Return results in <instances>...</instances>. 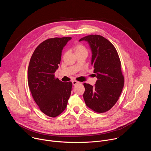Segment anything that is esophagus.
I'll return each mask as SVG.
<instances>
[{
    "mask_svg": "<svg viewBox=\"0 0 151 151\" xmlns=\"http://www.w3.org/2000/svg\"><path fill=\"white\" fill-rule=\"evenodd\" d=\"M79 82H78V81H72V83H73V85H76V84H78V83H79Z\"/></svg>",
    "mask_w": 151,
    "mask_h": 151,
    "instance_id": "obj_1",
    "label": "esophagus"
}]
</instances>
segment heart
I'll return each mask as SVG.
<instances>
[{"mask_svg":"<svg viewBox=\"0 0 151 151\" xmlns=\"http://www.w3.org/2000/svg\"><path fill=\"white\" fill-rule=\"evenodd\" d=\"M74 51H75V54L79 53V52H87V49H86L85 47L83 45H82V44H80V43H78V44H76L75 45Z\"/></svg>","mask_w":151,"mask_h":151,"instance_id":"1","label":"heart"}]
</instances>
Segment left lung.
<instances>
[{
  "mask_svg": "<svg viewBox=\"0 0 151 151\" xmlns=\"http://www.w3.org/2000/svg\"><path fill=\"white\" fill-rule=\"evenodd\" d=\"M87 41L92 52L91 65L97 77L94 86L84 83V101L97 113L108 111L117 102L124 84L121 61L113 44L98 35L85 36L79 41Z\"/></svg>",
  "mask_w": 151,
  "mask_h": 151,
  "instance_id": "1",
  "label": "left lung"
}]
</instances>
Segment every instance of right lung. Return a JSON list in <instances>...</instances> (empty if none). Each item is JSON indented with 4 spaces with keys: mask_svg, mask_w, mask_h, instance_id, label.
Returning a JSON list of instances; mask_svg holds the SVG:
<instances>
[{
    "mask_svg": "<svg viewBox=\"0 0 151 151\" xmlns=\"http://www.w3.org/2000/svg\"><path fill=\"white\" fill-rule=\"evenodd\" d=\"M72 37H54L40 44L33 52L28 68V84L40 110L50 117L61 114L68 104L72 83L55 78L62 50Z\"/></svg>",
    "mask_w": 151,
    "mask_h": 151,
    "instance_id": "add662e5",
    "label": "right lung"
}]
</instances>
